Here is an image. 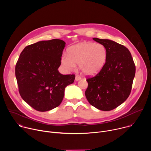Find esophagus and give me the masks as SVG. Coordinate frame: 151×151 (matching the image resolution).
I'll list each match as a JSON object with an SVG mask.
<instances>
[{"mask_svg": "<svg viewBox=\"0 0 151 151\" xmlns=\"http://www.w3.org/2000/svg\"><path fill=\"white\" fill-rule=\"evenodd\" d=\"M80 79H81V77L80 76H79V75H76V76H75V80L77 81H79V80H80Z\"/></svg>", "mask_w": 151, "mask_h": 151, "instance_id": "esophagus-1", "label": "esophagus"}]
</instances>
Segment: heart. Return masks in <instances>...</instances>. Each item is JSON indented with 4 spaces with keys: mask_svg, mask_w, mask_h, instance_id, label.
<instances>
[{
    "mask_svg": "<svg viewBox=\"0 0 151 151\" xmlns=\"http://www.w3.org/2000/svg\"><path fill=\"white\" fill-rule=\"evenodd\" d=\"M107 55V49L103 44L86 42L70 47L68 49V55H62L61 63L67 70L75 69L76 64H78L83 74L91 76L102 69Z\"/></svg>",
    "mask_w": 151,
    "mask_h": 151,
    "instance_id": "obj_1",
    "label": "heart"
}]
</instances>
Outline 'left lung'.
Masks as SVG:
<instances>
[{
    "label": "left lung",
    "instance_id": "obj_1",
    "mask_svg": "<svg viewBox=\"0 0 151 151\" xmlns=\"http://www.w3.org/2000/svg\"><path fill=\"white\" fill-rule=\"evenodd\" d=\"M93 40L105 46L107 55L102 69L87 79L85 94L91 105L109 111L124 103L130 96L136 73L132 54L125 47L109 39Z\"/></svg>",
    "mask_w": 151,
    "mask_h": 151
}]
</instances>
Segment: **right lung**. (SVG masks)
Wrapping results in <instances>:
<instances>
[{"label": "right lung", "mask_w": 151, "mask_h": 151, "mask_svg": "<svg viewBox=\"0 0 151 151\" xmlns=\"http://www.w3.org/2000/svg\"><path fill=\"white\" fill-rule=\"evenodd\" d=\"M66 43L54 39L25 47L15 66L19 94L39 112L50 111L61 103L64 90L73 83L74 74L62 75L58 68Z\"/></svg>", "instance_id": "add662e5"}]
</instances>
